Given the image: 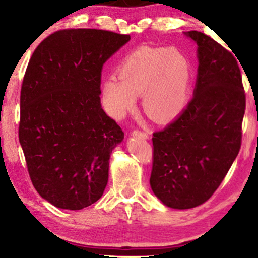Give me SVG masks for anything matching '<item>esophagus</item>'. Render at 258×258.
Here are the masks:
<instances>
[{
  "mask_svg": "<svg viewBox=\"0 0 258 258\" xmlns=\"http://www.w3.org/2000/svg\"><path fill=\"white\" fill-rule=\"evenodd\" d=\"M133 136H140L142 139H149V132L147 130H134Z\"/></svg>",
  "mask_w": 258,
  "mask_h": 258,
  "instance_id": "1",
  "label": "esophagus"
}]
</instances>
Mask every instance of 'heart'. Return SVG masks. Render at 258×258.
I'll list each match as a JSON object with an SVG mask.
<instances>
[{
    "label": "heart",
    "instance_id": "b5f03b06",
    "mask_svg": "<svg viewBox=\"0 0 258 258\" xmlns=\"http://www.w3.org/2000/svg\"><path fill=\"white\" fill-rule=\"evenodd\" d=\"M118 79L103 83V96L110 114L121 118L135 107L142 95L144 111L157 122L175 118L189 96L191 68L188 58L176 49L142 47L123 59Z\"/></svg>",
    "mask_w": 258,
    "mask_h": 258
}]
</instances>
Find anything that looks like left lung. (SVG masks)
I'll list each match as a JSON object with an SVG mask.
<instances>
[{"instance_id": "8db88e82", "label": "left lung", "mask_w": 258, "mask_h": 258, "mask_svg": "<svg viewBox=\"0 0 258 258\" xmlns=\"http://www.w3.org/2000/svg\"><path fill=\"white\" fill-rule=\"evenodd\" d=\"M186 35L199 45L194 96L174 122L153 134L150 185L174 209L199 207L216 191L241 149L245 111L236 55L200 31Z\"/></svg>"}]
</instances>
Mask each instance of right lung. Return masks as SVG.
<instances>
[{
    "label": "right lung",
    "instance_id": "right-lung-1",
    "mask_svg": "<svg viewBox=\"0 0 258 258\" xmlns=\"http://www.w3.org/2000/svg\"><path fill=\"white\" fill-rule=\"evenodd\" d=\"M129 40L108 30H58L28 63L19 140L34 188L52 206L81 210L103 195L124 133L101 107V73Z\"/></svg>",
    "mask_w": 258,
    "mask_h": 258
}]
</instances>
